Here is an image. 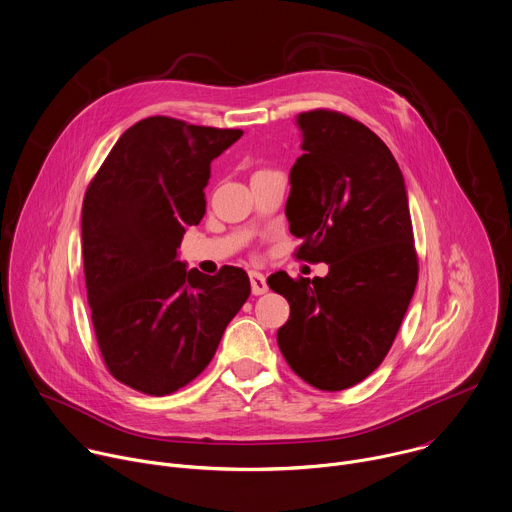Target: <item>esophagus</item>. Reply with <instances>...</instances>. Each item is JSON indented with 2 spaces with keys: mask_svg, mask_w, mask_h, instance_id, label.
<instances>
[{
  "mask_svg": "<svg viewBox=\"0 0 512 512\" xmlns=\"http://www.w3.org/2000/svg\"><path fill=\"white\" fill-rule=\"evenodd\" d=\"M250 286H252V294H254V296H260V294L268 292L266 276L260 274V272H256V270L250 272Z\"/></svg>",
  "mask_w": 512,
  "mask_h": 512,
  "instance_id": "obj_1",
  "label": "esophagus"
}]
</instances>
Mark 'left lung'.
I'll list each match as a JSON object with an SVG mask.
<instances>
[{
  "mask_svg": "<svg viewBox=\"0 0 512 512\" xmlns=\"http://www.w3.org/2000/svg\"><path fill=\"white\" fill-rule=\"evenodd\" d=\"M304 154L290 170L286 218L298 258L326 262L324 278L276 272L268 286L290 304L278 346L320 390H344L388 354L418 280L402 172L364 124L330 110L296 118Z\"/></svg>",
  "mask_w": 512,
  "mask_h": 512,
  "instance_id": "1",
  "label": "left lung"
}]
</instances>
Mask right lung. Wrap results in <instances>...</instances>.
<instances>
[{"mask_svg":"<svg viewBox=\"0 0 512 512\" xmlns=\"http://www.w3.org/2000/svg\"><path fill=\"white\" fill-rule=\"evenodd\" d=\"M242 134L140 120L86 190L82 248L98 346L110 374L144 394L192 382L250 296L242 268L206 276L178 260L186 228L206 214L212 160Z\"/></svg>","mask_w":512,"mask_h":512,"instance_id":"1","label":"right lung"}]
</instances>
